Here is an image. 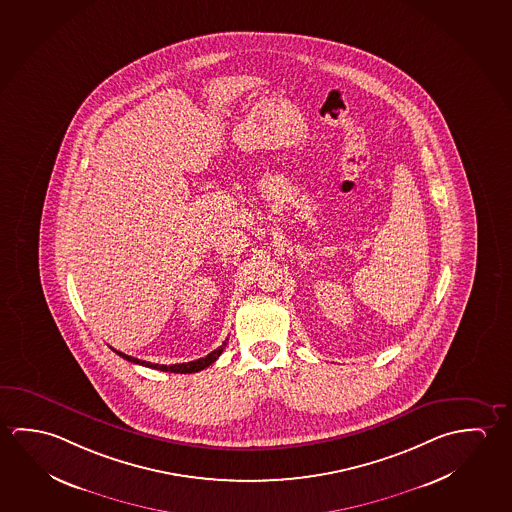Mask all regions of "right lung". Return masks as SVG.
<instances>
[{
  "mask_svg": "<svg viewBox=\"0 0 512 512\" xmlns=\"http://www.w3.org/2000/svg\"><path fill=\"white\" fill-rule=\"evenodd\" d=\"M228 341V339H227ZM227 341L221 344L219 348H216L214 352H210L207 357H202V359H198V361L193 362H182V364H171V366H166V364H151V362L139 361V359H135V357H130V355H125L123 352H118V350H114V352L118 353L119 357H123L128 362H134V364H141V366H146V368L160 369V371H169V373H198V371H202V369L209 368L210 364H214V362L218 361L219 355L223 353L225 350V346H227Z\"/></svg>",
  "mask_w": 512,
  "mask_h": 512,
  "instance_id": "add662e5",
  "label": "right lung"
}]
</instances>
